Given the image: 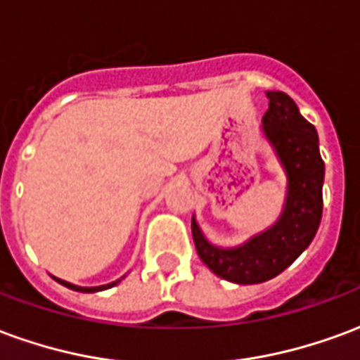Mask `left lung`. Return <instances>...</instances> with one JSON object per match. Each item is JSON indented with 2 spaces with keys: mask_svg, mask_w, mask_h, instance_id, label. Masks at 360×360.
<instances>
[{
  "mask_svg": "<svg viewBox=\"0 0 360 360\" xmlns=\"http://www.w3.org/2000/svg\"><path fill=\"white\" fill-rule=\"evenodd\" d=\"M268 110L262 133L287 173V198L279 219L262 233L235 247L221 249L206 241L193 218V239L198 257L216 276L239 285L262 283L276 278L307 249L322 219L324 162L318 150L314 125L285 92H266Z\"/></svg>",
  "mask_w": 360,
  "mask_h": 360,
  "instance_id": "8db88e82",
  "label": "left lung"
}]
</instances>
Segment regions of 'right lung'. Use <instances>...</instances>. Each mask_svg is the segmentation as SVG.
Wrapping results in <instances>:
<instances>
[{
	"mask_svg": "<svg viewBox=\"0 0 360 360\" xmlns=\"http://www.w3.org/2000/svg\"><path fill=\"white\" fill-rule=\"evenodd\" d=\"M61 285L69 287V289H73V291H81V293H94V291H102V289H108V287H113L117 281H113V283H108V285H100V287H79L73 285V283H69V281H63V279H58Z\"/></svg>",
	"mask_w": 360,
	"mask_h": 360,
	"instance_id": "add662e5",
	"label": "right lung"
}]
</instances>
